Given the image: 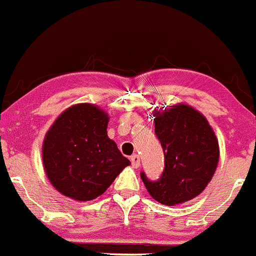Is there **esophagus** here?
Segmentation results:
<instances>
[{
	"instance_id": "obj_1",
	"label": "esophagus",
	"mask_w": 256,
	"mask_h": 256,
	"mask_svg": "<svg viewBox=\"0 0 256 256\" xmlns=\"http://www.w3.org/2000/svg\"><path fill=\"white\" fill-rule=\"evenodd\" d=\"M130 162H132V166L134 168L140 167V156L137 154H133L132 156H130Z\"/></svg>"
}]
</instances>
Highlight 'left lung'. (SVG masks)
<instances>
[{
	"label": "left lung",
	"mask_w": 256,
	"mask_h": 256,
	"mask_svg": "<svg viewBox=\"0 0 256 256\" xmlns=\"http://www.w3.org/2000/svg\"><path fill=\"white\" fill-rule=\"evenodd\" d=\"M154 123L166 167L158 181L141 174L146 189L166 206L193 200L204 190L219 163V141L212 126L203 114L185 104L155 108Z\"/></svg>",
	"instance_id": "8db88e82"
}]
</instances>
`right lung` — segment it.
Returning a JSON list of instances; mask_svg holds the SVG:
<instances>
[{
	"label": "right lung",
	"instance_id": "1",
	"mask_svg": "<svg viewBox=\"0 0 256 256\" xmlns=\"http://www.w3.org/2000/svg\"><path fill=\"white\" fill-rule=\"evenodd\" d=\"M110 116L93 104L66 108L42 142L44 170L63 196L85 202L102 196L130 162L107 136Z\"/></svg>",
	"mask_w": 256,
	"mask_h": 256
}]
</instances>
